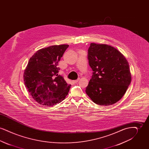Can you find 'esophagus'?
Here are the masks:
<instances>
[{"label":"esophagus","instance_id":"esophagus-1","mask_svg":"<svg viewBox=\"0 0 149 149\" xmlns=\"http://www.w3.org/2000/svg\"><path fill=\"white\" fill-rule=\"evenodd\" d=\"M79 80H80V79L79 78V79H78L77 80H74V81H74V83H78V81H79Z\"/></svg>","mask_w":149,"mask_h":149}]
</instances>
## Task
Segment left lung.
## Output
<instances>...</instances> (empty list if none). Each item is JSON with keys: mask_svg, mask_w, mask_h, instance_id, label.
I'll list each match as a JSON object with an SVG mask.
<instances>
[{"mask_svg": "<svg viewBox=\"0 0 149 149\" xmlns=\"http://www.w3.org/2000/svg\"><path fill=\"white\" fill-rule=\"evenodd\" d=\"M93 75L85 92L97 104L110 106L119 101L131 83L126 57L113 47L91 43L88 51Z\"/></svg>", "mask_w": 149, "mask_h": 149, "instance_id": "left-lung-1", "label": "left lung"}]
</instances>
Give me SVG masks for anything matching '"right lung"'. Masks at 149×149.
Instances as JSON below:
<instances>
[{"instance_id": "obj_1", "label": "right lung", "mask_w": 149, "mask_h": 149, "mask_svg": "<svg viewBox=\"0 0 149 149\" xmlns=\"http://www.w3.org/2000/svg\"><path fill=\"white\" fill-rule=\"evenodd\" d=\"M68 45H54L38 50L29 58L24 70V84L36 101L46 106H54L65 99L71 85L58 75L57 68Z\"/></svg>"}]
</instances>
